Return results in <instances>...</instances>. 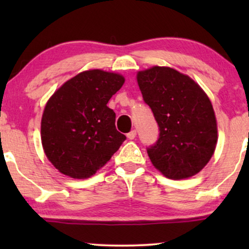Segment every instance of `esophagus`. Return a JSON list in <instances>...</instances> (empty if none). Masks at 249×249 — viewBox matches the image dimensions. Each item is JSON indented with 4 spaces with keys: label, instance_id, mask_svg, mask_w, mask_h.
Wrapping results in <instances>:
<instances>
[{
    "label": "esophagus",
    "instance_id": "34e87169",
    "mask_svg": "<svg viewBox=\"0 0 249 249\" xmlns=\"http://www.w3.org/2000/svg\"><path fill=\"white\" fill-rule=\"evenodd\" d=\"M136 136H137V131H136V130H131L130 132H129V134H127V137H128V139H130V141L135 139Z\"/></svg>",
    "mask_w": 249,
    "mask_h": 249
}]
</instances>
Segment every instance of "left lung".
I'll list each match as a JSON object with an SVG mask.
<instances>
[{"label": "left lung", "instance_id": "obj_1", "mask_svg": "<svg viewBox=\"0 0 249 249\" xmlns=\"http://www.w3.org/2000/svg\"><path fill=\"white\" fill-rule=\"evenodd\" d=\"M137 83L160 127L159 141L147 149L152 164L169 179L197 175L210 162L217 142L209 96L189 76L170 67L138 71Z\"/></svg>", "mask_w": 249, "mask_h": 249}]
</instances>
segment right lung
I'll use <instances>...</instances> for the list:
<instances>
[{"instance_id": "add662e5", "label": "right lung", "mask_w": 249, "mask_h": 249, "mask_svg": "<svg viewBox=\"0 0 249 249\" xmlns=\"http://www.w3.org/2000/svg\"><path fill=\"white\" fill-rule=\"evenodd\" d=\"M124 84L120 73L89 69L67 80L44 108L40 138L49 161L64 176L87 179L107 164L125 136L115 129L110 98Z\"/></svg>"}]
</instances>
